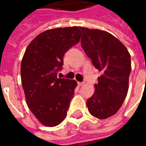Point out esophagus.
Returning <instances> with one entry per match:
<instances>
[{
	"mask_svg": "<svg viewBox=\"0 0 146 146\" xmlns=\"http://www.w3.org/2000/svg\"><path fill=\"white\" fill-rule=\"evenodd\" d=\"M84 84V82H78V85L79 86H82Z\"/></svg>",
	"mask_w": 146,
	"mask_h": 146,
	"instance_id": "obj_1",
	"label": "esophagus"
}]
</instances>
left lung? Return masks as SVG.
I'll return each mask as SVG.
<instances>
[{
    "instance_id": "obj_1",
    "label": "left lung",
    "mask_w": 146,
    "mask_h": 146,
    "mask_svg": "<svg viewBox=\"0 0 146 146\" xmlns=\"http://www.w3.org/2000/svg\"><path fill=\"white\" fill-rule=\"evenodd\" d=\"M80 30L81 47L95 69L102 72L87 106L92 115L106 119L119 110L127 96L131 55L125 46L110 33L84 27Z\"/></svg>"
}]
</instances>
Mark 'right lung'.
Here are the masks:
<instances>
[{
    "label": "right lung",
    "instance_id": "1",
    "mask_svg": "<svg viewBox=\"0 0 146 146\" xmlns=\"http://www.w3.org/2000/svg\"><path fill=\"white\" fill-rule=\"evenodd\" d=\"M79 27L48 30L28 45L21 63V78L30 111L44 125L54 127L62 122L77 85L74 80L58 77L63 56L78 44Z\"/></svg>",
    "mask_w": 146,
    "mask_h": 146
}]
</instances>
